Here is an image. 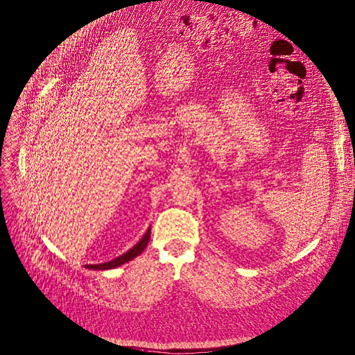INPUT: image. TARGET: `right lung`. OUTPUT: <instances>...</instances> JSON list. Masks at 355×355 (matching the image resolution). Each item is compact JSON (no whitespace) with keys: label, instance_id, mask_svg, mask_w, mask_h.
I'll list each match as a JSON object with an SVG mask.
<instances>
[{"label":"right lung","instance_id":"add662e5","mask_svg":"<svg viewBox=\"0 0 355 355\" xmlns=\"http://www.w3.org/2000/svg\"><path fill=\"white\" fill-rule=\"evenodd\" d=\"M150 237H151V228H148L147 232L144 234V237L141 239L132 248H130L127 252H124L120 257L111 259V261L103 263V264H87L85 268H88V270H112V268L120 267V266L131 261V259H134L135 257H138L141 252H143L147 248V245H148Z\"/></svg>","mask_w":355,"mask_h":355}]
</instances>
